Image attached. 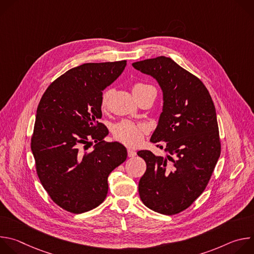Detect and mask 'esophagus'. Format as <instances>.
Returning a JSON list of instances; mask_svg holds the SVG:
<instances>
[{"label":"esophagus","mask_w":254,"mask_h":254,"mask_svg":"<svg viewBox=\"0 0 254 254\" xmlns=\"http://www.w3.org/2000/svg\"><path fill=\"white\" fill-rule=\"evenodd\" d=\"M135 155H136V153H135L133 150H131V149H128V150H127V156H128L129 158H133V157H135Z\"/></svg>","instance_id":"obj_1"}]
</instances>
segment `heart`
<instances>
[{"mask_svg":"<svg viewBox=\"0 0 254 254\" xmlns=\"http://www.w3.org/2000/svg\"><path fill=\"white\" fill-rule=\"evenodd\" d=\"M149 90H154L156 92V89L149 84L135 83L132 85V92L136 98L142 93L147 92ZM111 96H112L111 89L105 90L102 93L101 99H100V107L102 110H105L107 107ZM147 131L148 129L144 126L125 120L120 122L113 127V136L115 137L116 140L126 144L127 147H137L142 142L143 136L147 133Z\"/></svg>","mask_w":254,"mask_h":254,"instance_id":"heart-1","label":"heart"}]
</instances>
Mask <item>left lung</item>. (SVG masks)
I'll list each match as a JSON object with an SVG mask.
<instances>
[{
    "mask_svg": "<svg viewBox=\"0 0 254 254\" xmlns=\"http://www.w3.org/2000/svg\"><path fill=\"white\" fill-rule=\"evenodd\" d=\"M132 66L156 78L164 93L163 113L151 141L167 157L137 152L147 165L138 183L139 197L155 212L179 214L204 192L220 157L215 105L204 83L169 57Z\"/></svg>",
    "mask_w": 254,
    "mask_h": 254,
    "instance_id": "1",
    "label": "left lung"
}]
</instances>
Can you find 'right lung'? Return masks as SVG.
<instances>
[{"label": "right lung", "mask_w": 254, "mask_h": 254, "mask_svg": "<svg viewBox=\"0 0 254 254\" xmlns=\"http://www.w3.org/2000/svg\"><path fill=\"white\" fill-rule=\"evenodd\" d=\"M126 60L84 63L56 78L43 93L31 137L38 178L51 200L74 214L99 206L107 177L127 160L122 143L102 144V90L124 71ZM96 142L94 150L88 148Z\"/></svg>", "instance_id": "obj_1"}]
</instances>
